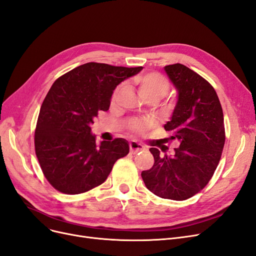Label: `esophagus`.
Returning <instances> with one entry per match:
<instances>
[{
  "label": "esophagus",
  "instance_id": "1",
  "mask_svg": "<svg viewBox=\"0 0 256 256\" xmlns=\"http://www.w3.org/2000/svg\"><path fill=\"white\" fill-rule=\"evenodd\" d=\"M129 147H130V151L131 153H136L138 151H142V150H145V146L140 144V142H136V140H131L129 142Z\"/></svg>",
  "mask_w": 256,
  "mask_h": 256
}]
</instances>
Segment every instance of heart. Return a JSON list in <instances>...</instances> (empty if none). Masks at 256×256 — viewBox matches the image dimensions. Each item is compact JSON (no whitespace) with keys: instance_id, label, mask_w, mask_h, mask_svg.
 <instances>
[{"instance_id":"obj_1","label":"heart","mask_w":256,"mask_h":256,"mask_svg":"<svg viewBox=\"0 0 256 256\" xmlns=\"http://www.w3.org/2000/svg\"><path fill=\"white\" fill-rule=\"evenodd\" d=\"M134 84L138 88V92L142 98L146 100H160L165 96L170 88L169 82L166 78H164L156 72H148L144 74H140L134 78ZM122 87H118L114 92L111 98V103L116 104L118 96L120 94ZM152 122L150 120H132L130 128L136 132H142L149 127H151Z\"/></svg>"}]
</instances>
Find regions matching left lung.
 Returning <instances> with one entry per match:
<instances>
[{
    "instance_id": "left-lung-1",
    "label": "left lung",
    "mask_w": 256,
    "mask_h": 256,
    "mask_svg": "<svg viewBox=\"0 0 256 256\" xmlns=\"http://www.w3.org/2000/svg\"><path fill=\"white\" fill-rule=\"evenodd\" d=\"M164 69L178 92L164 128L180 146L172 156L150 148L154 164L142 178L156 196L185 200L206 187L218 165L224 144V114L216 90L205 78L178 63Z\"/></svg>"
}]
</instances>
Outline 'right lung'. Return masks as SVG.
I'll use <instances>...</instances> for the list:
<instances>
[{"label": "right lung", "mask_w": 256, "mask_h": 256, "mask_svg": "<svg viewBox=\"0 0 256 256\" xmlns=\"http://www.w3.org/2000/svg\"><path fill=\"white\" fill-rule=\"evenodd\" d=\"M142 67L86 63L58 78L43 102L34 132L36 154L51 186L80 194L103 184L114 162L128 154L124 138L96 142L91 125L107 111L114 90Z\"/></svg>", "instance_id": "add662e5"}]
</instances>
